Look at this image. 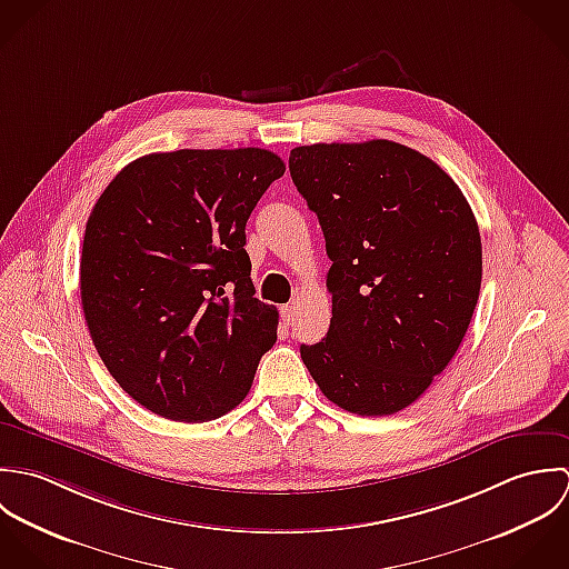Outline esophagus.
Instances as JSON below:
<instances>
[{"instance_id":"1","label":"esophagus","mask_w":569,"mask_h":569,"mask_svg":"<svg viewBox=\"0 0 569 569\" xmlns=\"http://www.w3.org/2000/svg\"><path fill=\"white\" fill-rule=\"evenodd\" d=\"M292 317H295V306H281V321L286 326L292 323Z\"/></svg>"}]
</instances>
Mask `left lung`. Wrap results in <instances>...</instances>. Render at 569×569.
<instances>
[{"instance_id": "8db88e82", "label": "left lung", "mask_w": 569, "mask_h": 569, "mask_svg": "<svg viewBox=\"0 0 569 569\" xmlns=\"http://www.w3.org/2000/svg\"><path fill=\"white\" fill-rule=\"evenodd\" d=\"M290 176L332 261L330 330L301 345V358L345 411L398 413L447 369L470 326L477 220L445 169L391 140L295 147Z\"/></svg>"}]
</instances>
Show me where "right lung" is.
Listing matches in <instances>:
<instances>
[{
	"label": "right lung",
	"mask_w": 569,
	"mask_h": 569,
	"mask_svg": "<svg viewBox=\"0 0 569 569\" xmlns=\"http://www.w3.org/2000/svg\"><path fill=\"white\" fill-rule=\"evenodd\" d=\"M283 171L257 147L149 153L94 204L86 323L116 382L151 413L207 422L250 391L279 312L252 297L246 222Z\"/></svg>",
	"instance_id": "obj_1"
}]
</instances>
